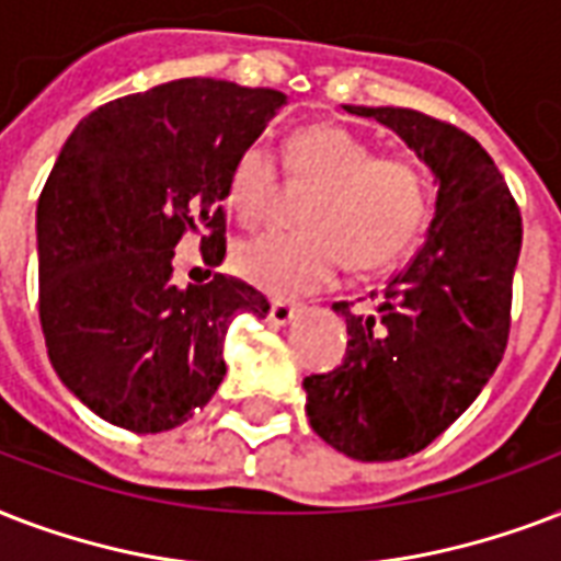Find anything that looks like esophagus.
Wrapping results in <instances>:
<instances>
[{
	"instance_id": "esophagus-1",
	"label": "esophagus",
	"mask_w": 561,
	"mask_h": 561,
	"mask_svg": "<svg viewBox=\"0 0 561 561\" xmlns=\"http://www.w3.org/2000/svg\"><path fill=\"white\" fill-rule=\"evenodd\" d=\"M298 307H293V304L286 301H272V310H268V321L275 324V328H286L289 321L298 319Z\"/></svg>"
}]
</instances>
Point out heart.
Segmentation results:
<instances>
[{
  "instance_id": "obj_1",
  "label": "heart",
  "mask_w": 561,
  "mask_h": 561,
  "mask_svg": "<svg viewBox=\"0 0 561 561\" xmlns=\"http://www.w3.org/2000/svg\"><path fill=\"white\" fill-rule=\"evenodd\" d=\"M286 169L316 186L301 213L307 231L260 233L233 251L249 284L277 298L316 293L345 263L377 272L407 254L427 219V186L407 158L375 154L363 137L333 123L307 125L286 142ZM277 190V154L251 142L228 175V207L245 225L266 219Z\"/></svg>"
}]
</instances>
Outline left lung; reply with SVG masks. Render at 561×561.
I'll list each match as a JSON object with an SVG mask.
<instances>
[{
    "label": "left lung",
    "mask_w": 561,
    "mask_h": 561,
    "mask_svg": "<svg viewBox=\"0 0 561 561\" xmlns=\"http://www.w3.org/2000/svg\"><path fill=\"white\" fill-rule=\"evenodd\" d=\"M424 160L436 210L424 242L371 295L345 301L348 351L330 375L304 377L310 427L359 462H392L445 433L483 392L510 336L520 213L494 160L474 137L410 107H357Z\"/></svg>",
    "instance_id": "left-lung-1"
}]
</instances>
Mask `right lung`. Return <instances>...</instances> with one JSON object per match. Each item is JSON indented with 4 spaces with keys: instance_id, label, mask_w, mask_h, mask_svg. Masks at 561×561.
Listing matches in <instances>:
<instances>
[{
    "instance_id": "right-lung-1",
    "label": "right lung",
    "mask_w": 561,
    "mask_h": 561,
    "mask_svg": "<svg viewBox=\"0 0 561 561\" xmlns=\"http://www.w3.org/2000/svg\"><path fill=\"white\" fill-rule=\"evenodd\" d=\"M286 95L181 78L95 107L64 142L37 202L41 324L60 383L107 424L181 427L225 377V336L268 301L237 277L172 284L186 231L225 260L233 160Z\"/></svg>"
}]
</instances>
